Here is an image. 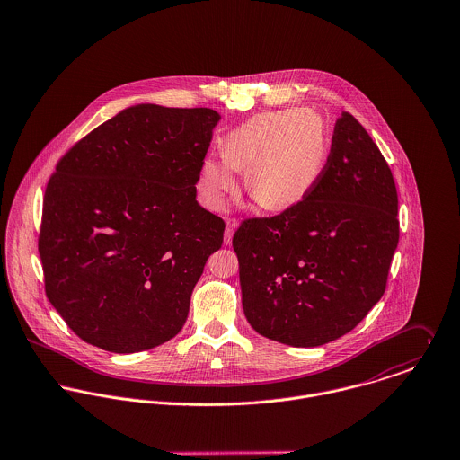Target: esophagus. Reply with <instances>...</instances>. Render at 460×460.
<instances>
[{
    "instance_id": "1",
    "label": "esophagus",
    "mask_w": 460,
    "mask_h": 460,
    "mask_svg": "<svg viewBox=\"0 0 460 460\" xmlns=\"http://www.w3.org/2000/svg\"><path fill=\"white\" fill-rule=\"evenodd\" d=\"M238 227V220L236 218H227V226H226V233H224V243L226 245H231V240H233V234Z\"/></svg>"
}]
</instances>
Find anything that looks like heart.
<instances>
[{
  "mask_svg": "<svg viewBox=\"0 0 460 460\" xmlns=\"http://www.w3.org/2000/svg\"><path fill=\"white\" fill-rule=\"evenodd\" d=\"M328 158L323 119L306 109L255 114L224 139V155L203 160L199 192L220 209L245 169V189L266 209L298 205L319 181Z\"/></svg>",
  "mask_w": 460,
  "mask_h": 460,
  "instance_id": "1",
  "label": "heart"
}]
</instances>
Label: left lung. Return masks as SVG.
I'll use <instances>...</instances> for the list:
<instances>
[{"label": "left lung", "instance_id": "left-lung-1", "mask_svg": "<svg viewBox=\"0 0 460 460\" xmlns=\"http://www.w3.org/2000/svg\"><path fill=\"white\" fill-rule=\"evenodd\" d=\"M397 209L385 156L344 111L305 199L273 217L245 218L233 236L251 326L295 348L351 332L385 295L399 245Z\"/></svg>", "mask_w": 460, "mask_h": 460}]
</instances>
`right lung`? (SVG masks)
Returning <instances> with one entry per match:
<instances>
[{"instance_id":"obj_1","label":"right lung","mask_w":460,"mask_h":460,"mask_svg":"<svg viewBox=\"0 0 460 460\" xmlns=\"http://www.w3.org/2000/svg\"><path fill=\"white\" fill-rule=\"evenodd\" d=\"M220 114L128 107L77 141L46 187L39 254L68 328L111 353H137L185 324L226 224L196 201Z\"/></svg>"}]
</instances>
